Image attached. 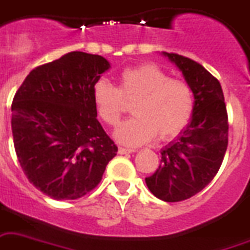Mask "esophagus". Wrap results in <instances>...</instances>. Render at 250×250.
<instances>
[{"label":"esophagus","instance_id":"34e87169","mask_svg":"<svg viewBox=\"0 0 250 250\" xmlns=\"http://www.w3.org/2000/svg\"><path fill=\"white\" fill-rule=\"evenodd\" d=\"M135 151H136V150L125 149V147H119V149H118L119 154H131V153H135Z\"/></svg>","mask_w":250,"mask_h":250}]
</instances>
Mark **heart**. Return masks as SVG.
Instances as JSON below:
<instances>
[{
    "mask_svg": "<svg viewBox=\"0 0 250 250\" xmlns=\"http://www.w3.org/2000/svg\"><path fill=\"white\" fill-rule=\"evenodd\" d=\"M122 97L133 101V118L115 131V139L127 146L149 143L158 135L160 140L172 139L188 125L194 111L191 87L182 79L169 78L168 73L153 62H144L122 70L119 87L100 79L92 88L97 115L109 125L121 121Z\"/></svg>",
    "mask_w": 250,
    "mask_h": 250,
    "instance_id": "heart-1",
    "label": "heart"
}]
</instances>
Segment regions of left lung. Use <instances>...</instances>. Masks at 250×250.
Segmentation results:
<instances>
[{"instance_id":"left-lung-1","label":"left lung","mask_w":250,"mask_h":250,"mask_svg":"<svg viewBox=\"0 0 250 250\" xmlns=\"http://www.w3.org/2000/svg\"><path fill=\"white\" fill-rule=\"evenodd\" d=\"M191 87L194 111L188 125L162 149L146 186L163 202H181L202 191L220 169L229 143L226 105L220 82L191 59L162 52Z\"/></svg>"}]
</instances>
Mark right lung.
<instances>
[{"mask_svg": "<svg viewBox=\"0 0 250 250\" xmlns=\"http://www.w3.org/2000/svg\"><path fill=\"white\" fill-rule=\"evenodd\" d=\"M110 62L73 51L33 69L16 91L11 129L30 184L56 200L82 198L101 181L118 147L106 135L92 88Z\"/></svg>", "mask_w": 250, "mask_h": 250, "instance_id": "right-lung-1", "label": "right lung"}]
</instances>
